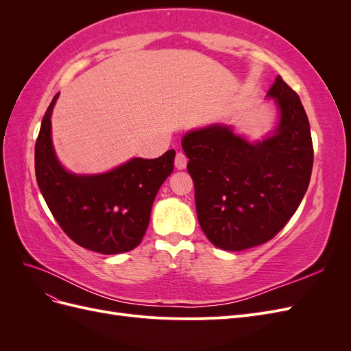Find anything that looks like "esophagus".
Returning <instances> with one entry per match:
<instances>
[{"mask_svg":"<svg viewBox=\"0 0 351 351\" xmlns=\"http://www.w3.org/2000/svg\"><path fill=\"white\" fill-rule=\"evenodd\" d=\"M187 167V156L183 152H177L176 155V168L184 169Z\"/></svg>","mask_w":351,"mask_h":351,"instance_id":"esophagus-1","label":"esophagus"}]
</instances>
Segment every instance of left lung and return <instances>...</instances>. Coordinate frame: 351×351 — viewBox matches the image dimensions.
<instances>
[{"instance_id": "left-lung-1", "label": "left lung", "mask_w": 351, "mask_h": 351, "mask_svg": "<svg viewBox=\"0 0 351 351\" xmlns=\"http://www.w3.org/2000/svg\"><path fill=\"white\" fill-rule=\"evenodd\" d=\"M267 97L277 104L280 120L262 141L249 142L224 124L190 130L182 139L199 224L222 250L250 249L278 234L311 182L313 145L299 95L277 76Z\"/></svg>"}]
</instances>
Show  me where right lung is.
<instances>
[{
	"instance_id": "right-lung-1",
	"label": "right lung",
	"mask_w": 351,
	"mask_h": 351,
	"mask_svg": "<svg viewBox=\"0 0 351 351\" xmlns=\"http://www.w3.org/2000/svg\"><path fill=\"white\" fill-rule=\"evenodd\" d=\"M42 119L35 145V173L42 196L62 231L79 246L117 254L139 246L149 226L159 187L174 169L176 151L155 159L133 158L102 174H73L62 167L51 139V115Z\"/></svg>"
}]
</instances>
